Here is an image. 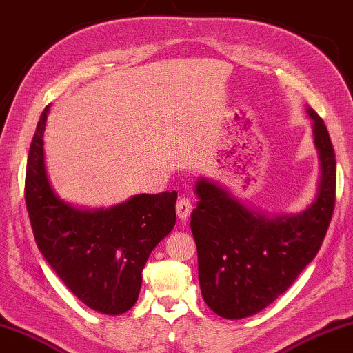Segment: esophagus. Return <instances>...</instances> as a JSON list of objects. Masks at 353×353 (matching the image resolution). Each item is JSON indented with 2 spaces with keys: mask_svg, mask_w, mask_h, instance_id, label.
I'll list each match as a JSON object with an SVG mask.
<instances>
[{
  "mask_svg": "<svg viewBox=\"0 0 353 353\" xmlns=\"http://www.w3.org/2000/svg\"><path fill=\"white\" fill-rule=\"evenodd\" d=\"M192 210H193L192 201H190L185 196L179 198L177 204H176V212H177V216L181 218V220H188V216H190V214H192Z\"/></svg>",
  "mask_w": 353,
  "mask_h": 353,
  "instance_id": "obj_1",
  "label": "esophagus"
}]
</instances>
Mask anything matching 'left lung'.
Instances as JSON below:
<instances>
[{
    "label": "left lung",
    "instance_id": "left-lung-1",
    "mask_svg": "<svg viewBox=\"0 0 353 353\" xmlns=\"http://www.w3.org/2000/svg\"><path fill=\"white\" fill-rule=\"evenodd\" d=\"M312 135L321 160L316 201L299 215L267 216L248 209L215 182H196L192 232L198 250L199 286L215 314L253 316L286 292L314 259L332 221L336 159L323 121L312 108Z\"/></svg>",
    "mask_w": 353,
    "mask_h": 353
}]
</instances>
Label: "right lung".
Listing matches in <instances>:
<instances>
[{"label":"right lung","mask_w":353,"mask_h":353,"mask_svg":"<svg viewBox=\"0 0 353 353\" xmlns=\"http://www.w3.org/2000/svg\"><path fill=\"white\" fill-rule=\"evenodd\" d=\"M50 106L28 154L25 199L42 256L70 292L94 311L117 316L137 303L141 272L176 225V192L137 194L111 209L81 210L56 196L43 161Z\"/></svg>","instance_id":"obj_1"}]
</instances>
